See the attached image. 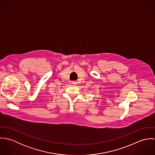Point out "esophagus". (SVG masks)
Returning a JSON list of instances; mask_svg holds the SVG:
<instances>
[{
    "mask_svg": "<svg viewBox=\"0 0 155 155\" xmlns=\"http://www.w3.org/2000/svg\"><path fill=\"white\" fill-rule=\"evenodd\" d=\"M73 85H76L77 84V82H73V83H72Z\"/></svg>",
    "mask_w": 155,
    "mask_h": 155,
    "instance_id": "34e87169",
    "label": "esophagus"
}]
</instances>
